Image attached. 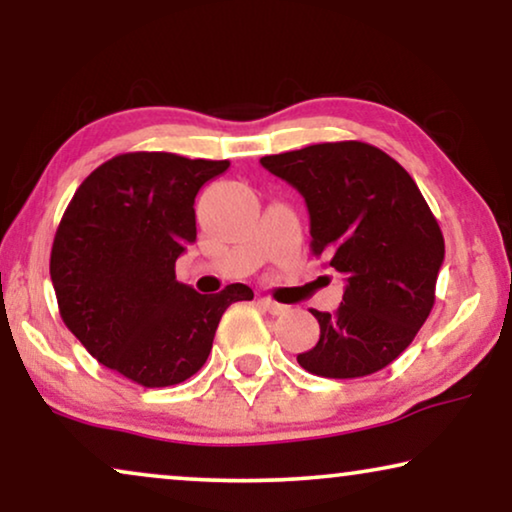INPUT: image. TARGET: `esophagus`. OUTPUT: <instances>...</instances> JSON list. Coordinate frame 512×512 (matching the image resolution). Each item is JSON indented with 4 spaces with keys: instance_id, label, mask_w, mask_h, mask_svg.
<instances>
[{
    "instance_id": "esophagus-1",
    "label": "esophagus",
    "mask_w": 512,
    "mask_h": 512,
    "mask_svg": "<svg viewBox=\"0 0 512 512\" xmlns=\"http://www.w3.org/2000/svg\"><path fill=\"white\" fill-rule=\"evenodd\" d=\"M258 305H261L263 310L270 312V314H284L286 310H289V307L282 305V303H277V300H272V298H268V296L258 298Z\"/></svg>"
}]
</instances>
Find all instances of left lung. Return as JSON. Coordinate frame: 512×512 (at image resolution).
<instances>
[{
    "instance_id": "1",
    "label": "left lung",
    "mask_w": 512,
    "mask_h": 512,
    "mask_svg": "<svg viewBox=\"0 0 512 512\" xmlns=\"http://www.w3.org/2000/svg\"><path fill=\"white\" fill-rule=\"evenodd\" d=\"M307 202L312 254L345 277L338 310H312L319 342L298 354L307 373L373 375L398 359L436 303L445 240L415 179L366 142H324L261 158Z\"/></svg>"
}]
</instances>
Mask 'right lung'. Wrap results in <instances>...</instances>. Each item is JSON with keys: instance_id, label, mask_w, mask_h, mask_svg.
Listing matches in <instances>:
<instances>
[{"instance_id": "right-lung-1", "label": "right lung", "mask_w": 512, "mask_h": 512, "mask_svg": "<svg viewBox=\"0 0 512 512\" xmlns=\"http://www.w3.org/2000/svg\"><path fill=\"white\" fill-rule=\"evenodd\" d=\"M228 160L165 151L114 156L83 179L51 249L60 317L102 366L142 387H170L205 366L216 326L254 291L202 296L174 263L195 242V195Z\"/></svg>"}]
</instances>
